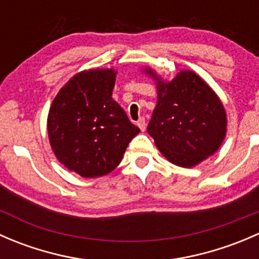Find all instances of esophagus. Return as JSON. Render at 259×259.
I'll return each instance as SVG.
<instances>
[{
	"label": "esophagus",
	"mask_w": 259,
	"mask_h": 259,
	"mask_svg": "<svg viewBox=\"0 0 259 259\" xmlns=\"http://www.w3.org/2000/svg\"><path fill=\"white\" fill-rule=\"evenodd\" d=\"M137 125H138V126H139V129L142 130V132H144V130L146 129V122H145L144 117H140V119L138 120Z\"/></svg>",
	"instance_id": "34e87169"
}]
</instances>
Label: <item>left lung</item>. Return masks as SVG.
Returning <instances> with one entry per match:
<instances>
[{"instance_id":"1","label":"left lung","mask_w":259,"mask_h":259,"mask_svg":"<svg viewBox=\"0 0 259 259\" xmlns=\"http://www.w3.org/2000/svg\"><path fill=\"white\" fill-rule=\"evenodd\" d=\"M158 101L148 133L160 153L176 165L192 168L213 155L223 143L227 115L217 94L193 71H180L165 82L151 69Z\"/></svg>"}]
</instances>
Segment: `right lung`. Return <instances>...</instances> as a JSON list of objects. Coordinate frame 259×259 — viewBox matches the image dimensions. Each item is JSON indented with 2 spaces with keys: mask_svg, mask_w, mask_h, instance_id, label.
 Segmentation results:
<instances>
[{
  "mask_svg": "<svg viewBox=\"0 0 259 259\" xmlns=\"http://www.w3.org/2000/svg\"><path fill=\"white\" fill-rule=\"evenodd\" d=\"M116 71H81L52 101L48 117L50 144L69 170L83 178L106 176L121 161L140 129L113 100Z\"/></svg>",
  "mask_w": 259,
  "mask_h": 259,
  "instance_id": "add662e5",
  "label": "right lung"
}]
</instances>
